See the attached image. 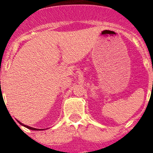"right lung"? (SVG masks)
Listing matches in <instances>:
<instances>
[{
  "mask_svg": "<svg viewBox=\"0 0 153 153\" xmlns=\"http://www.w3.org/2000/svg\"><path fill=\"white\" fill-rule=\"evenodd\" d=\"M17 121L19 123L21 124V126H24V127H26V128H27V129H31V130H44V129H36V128H33V127H30V126H27V125H24V124H23L22 123H21L20 121H18V120H17Z\"/></svg>",
  "mask_w": 153,
  "mask_h": 153,
  "instance_id": "1",
  "label": "right lung"
}]
</instances>
